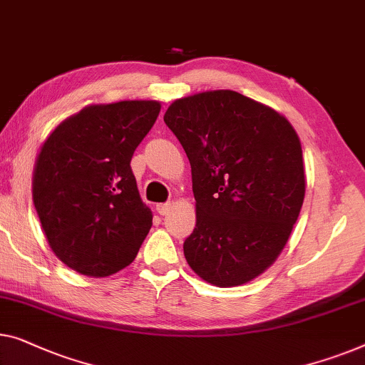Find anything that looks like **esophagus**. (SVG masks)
<instances>
[{
    "instance_id": "esophagus-1",
    "label": "esophagus",
    "mask_w": 365,
    "mask_h": 365,
    "mask_svg": "<svg viewBox=\"0 0 365 365\" xmlns=\"http://www.w3.org/2000/svg\"><path fill=\"white\" fill-rule=\"evenodd\" d=\"M156 210L160 212V215H168V212L171 210V204L170 202H163L156 205Z\"/></svg>"
}]
</instances>
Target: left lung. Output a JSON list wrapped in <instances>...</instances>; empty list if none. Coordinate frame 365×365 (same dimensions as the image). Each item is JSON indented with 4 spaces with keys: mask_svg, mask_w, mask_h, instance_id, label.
<instances>
[{
    "mask_svg": "<svg viewBox=\"0 0 365 365\" xmlns=\"http://www.w3.org/2000/svg\"><path fill=\"white\" fill-rule=\"evenodd\" d=\"M165 123L191 163L189 267L220 288L250 282L277 260L303 205L297 131L283 115L234 91L174 100Z\"/></svg>",
    "mask_w": 365,
    "mask_h": 365,
    "instance_id": "left-lung-1",
    "label": "left lung"
}]
</instances>
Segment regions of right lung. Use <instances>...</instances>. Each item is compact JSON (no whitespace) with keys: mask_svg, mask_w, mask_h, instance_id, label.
<instances>
[{"mask_svg":"<svg viewBox=\"0 0 365 365\" xmlns=\"http://www.w3.org/2000/svg\"><path fill=\"white\" fill-rule=\"evenodd\" d=\"M156 100L91 105L42 145L33 200L52 252L87 277H108L135 260L153 225L130 161L160 115Z\"/></svg>","mask_w":365,"mask_h":365,"instance_id":"1","label":"right lung"}]
</instances>
